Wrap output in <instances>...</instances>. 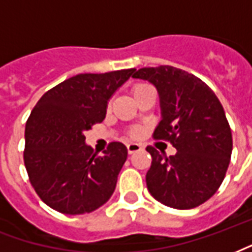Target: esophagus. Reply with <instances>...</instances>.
<instances>
[{"label": "esophagus", "instance_id": "esophagus-1", "mask_svg": "<svg viewBox=\"0 0 252 252\" xmlns=\"http://www.w3.org/2000/svg\"><path fill=\"white\" fill-rule=\"evenodd\" d=\"M143 147L140 144H137V143H129V144L126 145V150H128V154L132 155L137 152V151H140Z\"/></svg>", "mask_w": 252, "mask_h": 252}]
</instances>
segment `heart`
<instances>
[{
    "mask_svg": "<svg viewBox=\"0 0 252 252\" xmlns=\"http://www.w3.org/2000/svg\"><path fill=\"white\" fill-rule=\"evenodd\" d=\"M145 88H150V85H147V84H136L135 87H133V89H132V92H133V94H136V93L144 91ZM109 104H111V102H109ZM109 104H108V107H109ZM139 135H140V129L135 128V129H132L131 131L132 137H137Z\"/></svg>",
    "mask_w": 252,
    "mask_h": 252,
    "instance_id": "heart-1",
    "label": "heart"
}]
</instances>
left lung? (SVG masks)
Here are the masks:
<instances>
[{"label":"left lung","mask_w":252,"mask_h":252,"mask_svg":"<svg viewBox=\"0 0 252 252\" xmlns=\"http://www.w3.org/2000/svg\"><path fill=\"white\" fill-rule=\"evenodd\" d=\"M133 79L154 84L160 97L161 120L154 139L168 140L173 156H152L145 182L152 196L164 206L189 210L207 202L225 176L232 135L224 109L212 89L186 70L160 65L135 70Z\"/></svg>","instance_id":"obj_1"}]
</instances>
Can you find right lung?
<instances>
[{"label":"right lung","instance_id":"obj_1","mask_svg":"<svg viewBox=\"0 0 252 252\" xmlns=\"http://www.w3.org/2000/svg\"><path fill=\"white\" fill-rule=\"evenodd\" d=\"M135 69L81 73L44 93L25 126L24 163L41 200L66 215L89 214L109 200L128 151L113 141L98 156L85 131L101 123L108 100Z\"/></svg>","mask_w":252,"mask_h":252}]
</instances>
